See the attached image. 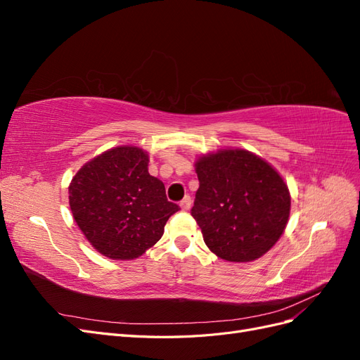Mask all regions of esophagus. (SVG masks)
<instances>
[{
    "mask_svg": "<svg viewBox=\"0 0 360 360\" xmlns=\"http://www.w3.org/2000/svg\"><path fill=\"white\" fill-rule=\"evenodd\" d=\"M180 207H181V210H189V209H191V207H192V200H191L189 195H188V197H184V198L181 200Z\"/></svg>",
    "mask_w": 360,
    "mask_h": 360,
    "instance_id": "obj_1",
    "label": "esophagus"
}]
</instances>
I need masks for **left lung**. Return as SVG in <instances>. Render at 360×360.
I'll use <instances>...</instances> for the list:
<instances>
[{"instance_id":"obj_1","label":"left lung","mask_w":360,"mask_h":360,"mask_svg":"<svg viewBox=\"0 0 360 360\" xmlns=\"http://www.w3.org/2000/svg\"><path fill=\"white\" fill-rule=\"evenodd\" d=\"M195 172L200 188L191 213L207 248L233 263L269 252L290 217L291 197L281 174L245 148L201 155Z\"/></svg>"}]
</instances>
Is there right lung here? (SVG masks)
Masks as SVG:
<instances>
[{
	"label": "right lung",
	"mask_w": 360,
	"mask_h": 360,
	"mask_svg": "<svg viewBox=\"0 0 360 360\" xmlns=\"http://www.w3.org/2000/svg\"><path fill=\"white\" fill-rule=\"evenodd\" d=\"M73 219L91 246L111 259H135L155 246L169 216L163 183L148 174V153L120 146L93 158L69 184Z\"/></svg>",
	"instance_id": "add662e5"
}]
</instances>
